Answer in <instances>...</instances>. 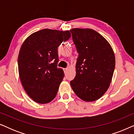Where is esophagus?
<instances>
[{"instance_id": "34e87169", "label": "esophagus", "mask_w": 134, "mask_h": 134, "mask_svg": "<svg viewBox=\"0 0 134 134\" xmlns=\"http://www.w3.org/2000/svg\"><path fill=\"white\" fill-rule=\"evenodd\" d=\"M63 71H64V72H65L66 74V72H67V71H68V68H64Z\"/></svg>"}]
</instances>
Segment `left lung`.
<instances>
[{"label": "left lung", "mask_w": 134, "mask_h": 134, "mask_svg": "<svg viewBox=\"0 0 134 134\" xmlns=\"http://www.w3.org/2000/svg\"><path fill=\"white\" fill-rule=\"evenodd\" d=\"M70 32L79 54L76 75L70 82L71 86L81 99L94 101L109 88L115 67L114 52L96 31L73 29Z\"/></svg>", "instance_id": "1"}]
</instances>
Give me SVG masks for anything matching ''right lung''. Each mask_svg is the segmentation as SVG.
Segmentation results:
<instances>
[{"instance_id": "add662e5", "label": "right lung", "mask_w": 134, "mask_h": 134, "mask_svg": "<svg viewBox=\"0 0 134 134\" xmlns=\"http://www.w3.org/2000/svg\"><path fill=\"white\" fill-rule=\"evenodd\" d=\"M71 37L69 31L43 29L25 40L18 56L21 83L34 101L47 104L54 99L64 77L57 67L58 47Z\"/></svg>"}]
</instances>
